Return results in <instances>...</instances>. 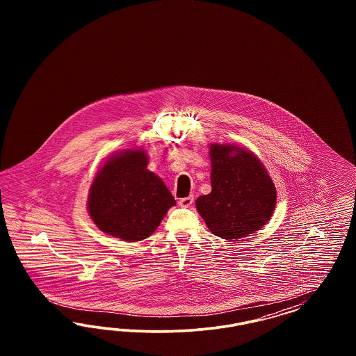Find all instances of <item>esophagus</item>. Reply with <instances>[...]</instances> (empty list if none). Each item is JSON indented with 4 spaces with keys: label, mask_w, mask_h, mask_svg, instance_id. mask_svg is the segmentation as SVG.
<instances>
[{
    "label": "esophagus",
    "mask_w": 356,
    "mask_h": 356,
    "mask_svg": "<svg viewBox=\"0 0 356 356\" xmlns=\"http://www.w3.org/2000/svg\"><path fill=\"white\" fill-rule=\"evenodd\" d=\"M193 195H189V197L181 198V200L179 201V205L181 206V207H188V206H191L193 204Z\"/></svg>",
    "instance_id": "obj_1"
}]
</instances>
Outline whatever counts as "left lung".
Returning a JSON list of instances; mask_svg holds the SVG:
<instances>
[{"label":"left lung","mask_w":356,"mask_h":356,"mask_svg":"<svg viewBox=\"0 0 356 356\" xmlns=\"http://www.w3.org/2000/svg\"><path fill=\"white\" fill-rule=\"evenodd\" d=\"M211 192L195 206L216 236L234 240L265 226L275 209L277 192L265 167L249 151L213 145Z\"/></svg>","instance_id":"left-lung-1"}]
</instances>
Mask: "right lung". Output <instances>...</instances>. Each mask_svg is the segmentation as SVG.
I'll return each instance as SVG.
<instances>
[{
	"label": "right lung",
	"mask_w": 356,
	"mask_h": 356,
	"mask_svg": "<svg viewBox=\"0 0 356 356\" xmlns=\"http://www.w3.org/2000/svg\"><path fill=\"white\" fill-rule=\"evenodd\" d=\"M146 167L143 151L128 150L99 170L88 194V213L103 232L140 241L150 236L176 205L162 180Z\"/></svg>",
	"instance_id": "add662e5"
}]
</instances>
